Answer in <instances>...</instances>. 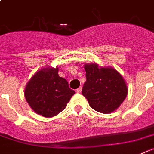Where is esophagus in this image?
Returning <instances> with one entry per match:
<instances>
[{"mask_svg": "<svg viewBox=\"0 0 154 154\" xmlns=\"http://www.w3.org/2000/svg\"><path fill=\"white\" fill-rule=\"evenodd\" d=\"M82 86H79V88L77 89V90H76V92H77V93H81V92H82Z\"/></svg>", "mask_w": 154, "mask_h": 154, "instance_id": "1", "label": "esophagus"}]
</instances>
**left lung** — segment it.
I'll list each match as a JSON object with an SVG mask.
<instances>
[{"label":"left lung","instance_id":"obj_1","mask_svg":"<svg viewBox=\"0 0 154 154\" xmlns=\"http://www.w3.org/2000/svg\"><path fill=\"white\" fill-rule=\"evenodd\" d=\"M86 81L82 94L89 105L101 113H110L121 105L128 86L121 75L112 68H99L97 63L85 64Z\"/></svg>","mask_w":154,"mask_h":154}]
</instances>
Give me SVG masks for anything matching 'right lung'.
Masks as SVG:
<instances>
[{
  "label": "right lung",
  "instance_id": "add662e5",
  "mask_svg": "<svg viewBox=\"0 0 154 154\" xmlns=\"http://www.w3.org/2000/svg\"><path fill=\"white\" fill-rule=\"evenodd\" d=\"M75 94L68 81L59 76L58 68H46L36 72L24 92L31 109L45 117H52L63 111Z\"/></svg>",
  "mask_w": 154,
  "mask_h": 154
}]
</instances>
